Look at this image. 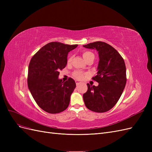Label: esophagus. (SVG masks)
<instances>
[{"instance_id": "1", "label": "esophagus", "mask_w": 152, "mask_h": 152, "mask_svg": "<svg viewBox=\"0 0 152 152\" xmlns=\"http://www.w3.org/2000/svg\"><path fill=\"white\" fill-rule=\"evenodd\" d=\"M75 83H76V85L78 86V85H79L81 83V82L79 81V80H75Z\"/></svg>"}]
</instances>
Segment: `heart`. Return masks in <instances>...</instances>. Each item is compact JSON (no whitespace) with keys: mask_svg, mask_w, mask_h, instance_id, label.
Listing matches in <instances>:
<instances>
[{"mask_svg":"<svg viewBox=\"0 0 152 152\" xmlns=\"http://www.w3.org/2000/svg\"><path fill=\"white\" fill-rule=\"evenodd\" d=\"M92 56H94L93 53H92L90 51H84L82 53V56H83L84 59L86 61L87 59L90 58ZM72 61V57H69L68 59V63H70ZM84 73L83 72H81L79 71H76L73 73V77H74L77 79H82V78L84 77Z\"/></svg>","mask_w":152,"mask_h":152,"instance_id":"b5f03b06","label":"heart"}]
</instances>
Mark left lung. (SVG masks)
Returning <instances> with one entry per match:
<instances>
[{
	"label": "left lung",
	"mask_w": 152,
	"mask_h": 152,
	"mask_svg": "<svg viewBox=\"0 0 152 152\" xmlns=\"http://www.w3.org/2000/svg\"><path fill=\"white\" fill-rule=\"evenodd\" d=\"M83 46L98 52L97 75L93 78L98 86L87 85L83 94L86 107L93 112L103 113L117 103L126 84V68L124 59L111 45L101 41Z\"/></svg>",
	"instance_id": "obj_1"
}]
</instances>
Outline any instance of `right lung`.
Returning a JSON list of instances; mask_svg holds the SVG:
<instances>
[{"instance_id":"1","label":"right lung","mask_w":152,"mask_h":152,"mask_svg":"<svg viewBox=\"0 0 152 152\" xmlns=\"http://www.w3.org/2000/svg\"><path fill=\"white\" fill-rule=\"evenodd\" d=\"M77 44L52 42L45 45L31 58L28 74V87L39 107L49 113L65 110L76 84L72 78L59 79V70L65 68L68 53Z\"/></svg>"}]
</instances>
